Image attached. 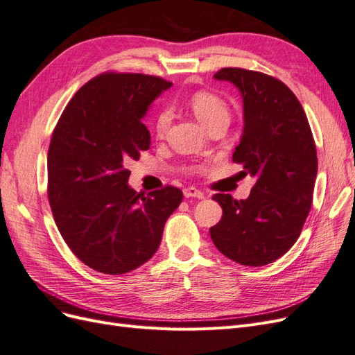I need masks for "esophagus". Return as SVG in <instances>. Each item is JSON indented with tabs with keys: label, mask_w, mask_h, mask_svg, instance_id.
<instances>
[{
	"label": "esophagus",
	"mask_w": 355,
	"mask_h": 355,
	"mask_svg": "<svg viewBox=\"0 0 355 355\" xmlns=\"http://www.w3.org/2000/svg\"><path fill=\"white\" fill-rule=\"evenodd\" d=\"M184 196H185L187 198H204L202 192H201L200 189H197L196 187H187V188L184 189Z\"/></svg>",
	"instance_id": "34e87169"
}]
</instances>
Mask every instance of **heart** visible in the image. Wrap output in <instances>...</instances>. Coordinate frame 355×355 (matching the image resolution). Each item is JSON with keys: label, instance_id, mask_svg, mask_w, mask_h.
Wrapping results in <instances>:
<instances>
[{"label": "heart", "instance_id": "heart-1", "mask_svg": "<svg viewBox=\"0 0 355 355\" xmlns=\"http://www.w3.org/2000/svg\"><path fill=\"white\" fill-rule=\"evenodd\" d=\"M188 105L197 116V120L206 127L210 128L213 124L218 123H230V108L227 102L218 94L210 92H197L191 94ZM171 124V114L168 111H161L155 120V133L158 137H164L168 127Z\"/></svg>", "mask_w": 355, "mask_h": 355}]
</instances>
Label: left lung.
<instances>
[{
    "mask_svg": "<svg viewBox=\"0 0 355 355\" xmlns=\"http://www.w3.org/2000/svg\"><path fill=\"white\" fill-rule=\"evenodd\" d=\"M213 78L241 93L244 128L232 161L256 184L245 200L213 196L223 213L210 237L231 261L262 266L282 257L302 231L317 178L314 137L302 105L280 80L241 68H223Z\"/></svg>",
    "mask_w": 355,
    "mask_h": 355,
    "instance_id": "8db88e82",
    "label": "left lung"
}]
</instances>
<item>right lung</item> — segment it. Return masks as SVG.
<instances>
[{"mask_svg": "<svg viewBox=\"0 0 355 355\" xmlns=\"http://www.w3.org/2000/svg\"><path fill=\"white\" fill-rule=\"evenodd\" d=\"M170 87L153 75L102 73L75 93L53 132V218L72 253L94 271L120 275L148 262L182 202L179 188L145 196L127 184V163L151 145L144 118Z\"/></svg>", "mask_w": 355, "mask_h": 355, "instance_id": "obj_1", "label": "right lung"}]
</instances>
